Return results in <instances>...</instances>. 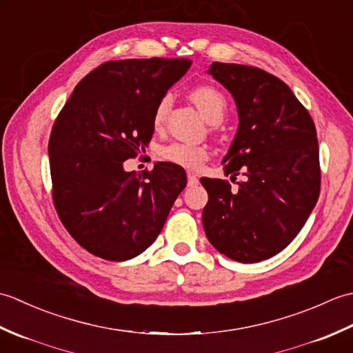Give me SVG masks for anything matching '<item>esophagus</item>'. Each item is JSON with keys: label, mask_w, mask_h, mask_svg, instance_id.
<instances>
[{"label": "esophagus", "mask_w": 353, "mask_h": 353, "mask_svg": "<svg viewBox=\"0 0 353 353\" xmlns=\"http://www.w3.org/2000/svg\"><path fill=\"white\" fill-rule=\"evenodd\" d=\"M199 185V177L194 172H188V186H196Z\"/></svg>", "instance_id": "34e87169"}]
</instances>
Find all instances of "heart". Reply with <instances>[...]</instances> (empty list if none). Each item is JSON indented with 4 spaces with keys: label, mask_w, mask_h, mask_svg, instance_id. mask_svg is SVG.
Masks as SVG:
<instances>
[{
    "label": "heart",
    "mask_w": 353,
    "mask_h": 353,
    "mask_svg": "<svg viewBox=\"0 0 353 353\" xmlns=\"http://www.w3.org/2000/svg\"><path fill=\"white\" fill-rule=\"evenodd\" d=\"M191 100L196 103V106L200 109L201 114L205 115L208 121L219 123L226 114L228 101L219 89L209 85H201L194 88L191 94ZM171 108V97L165 95L156 104L154 114H153V125L156 129H161L167 118L168 110ZM211 152L206 145L201 144H186V142H172L170 145H165L161 148V157L174 165H179L182 168L188 170H199L201 168Z\"/></svg>",
    "instance_id": "1"
}]
</instances>
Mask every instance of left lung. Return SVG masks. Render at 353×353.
I'll list each match as a JSON object with an SVG mask.
<instances>
[{
  "mask_svg": "<svg viewBox=\"0 0 353 353\" xmlns=\"http://www.w3.org/2000/svg\"><path fill=\"white\" fill-rule=\"evenodd\" d=\"M208 74L234 97L239 118L224 172L245 179L236 190L221 179H200L209 197L205 234L230 259L264 261L296 238L317 203L316 125L291 89L264 70L214 62Z\"/></svg>",
  "mask_w": 353,
  "mask_h": 353,
  "instance_id": "left-lung-1",
  "label": "left lung"
}]
</instances>
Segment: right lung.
Listing matches in <instances>:
<instances>
[{"label": "right lung", "mask_w": 353, "mask_h": 353, "mask_svg": "<svg viewBox=\"0 0 353 353\" xmlns=\"http://www.w3.org/2000/svg\"><path fill=\"white\" fill-rule=\"evenodd\" d=\"M188 59L104 62L79 81L48 142L52 201L76 241L95 256L127 261L154 243L186 186L185 170L156 162L125 171L153 137L156 104L188 71Z\"/></svg>", "instance_id": "obj_1"}]
</instances>
